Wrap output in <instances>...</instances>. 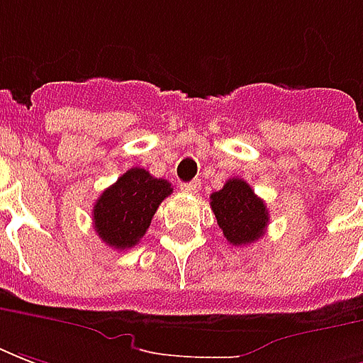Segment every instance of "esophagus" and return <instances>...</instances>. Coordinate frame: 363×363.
Returning a JSON list of instances; mask_svg holds the SVG:
<instances>
[{"mask_svg": "<svg viewBox=\"0 0 363 363\" xmlns=\"http://www.w3.org/2000/svg\"><path fill=\"white\" fill-rule=\"evenodd\" d=\"M199 187H201V182H199V179H194V182L182 184L179 189H182V191H186V194H197V191H199Z\"/></svg>", "mask_w": 363, "mask_h": 363, "instance_id": "esophagus-1", "label": "esophagus"}]
</instances>
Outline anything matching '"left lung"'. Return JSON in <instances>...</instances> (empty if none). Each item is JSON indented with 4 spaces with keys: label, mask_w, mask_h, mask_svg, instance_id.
Returning <instances> with one entry per match:
<instances>
[{
    "label": "left lung",
    "mask_w": 363,
    "mask_h": 363,
    "mask_svg": "<svg viewBox=\"0 0 363 363\" xmlns=\"http://www.w3.org/2000/svg\"><path fill=\"white\" fill-rule=\"evenodd\" d=\"M211 209L223 235L233 246L256 242L269 223L266 203L238 177L228 179L223 189L211 195Z\"/></svg>",
    "instance_id": "obj_1"
}]
</instances>
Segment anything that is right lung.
Returning a JSON list of instances; mask_svg holds the SVG:
<instances>
[{
  "label": "right lung",
  "instance_id": "add662e5",
  "mask_svg": "<svg viewBox=\"0 0 363 363\" xmlns=\"http://www.w3.org/2000/svg\"><path fill=\"white\" fill-rule=\"evenodd\" d=\"M172 191L166 179L150 176L145 168H130L95 201L91 213L95 233L115 250L133 248Z\"/></svg>",
  "mask_w": 363,
  "mask_h": 363
}]
</instances>
